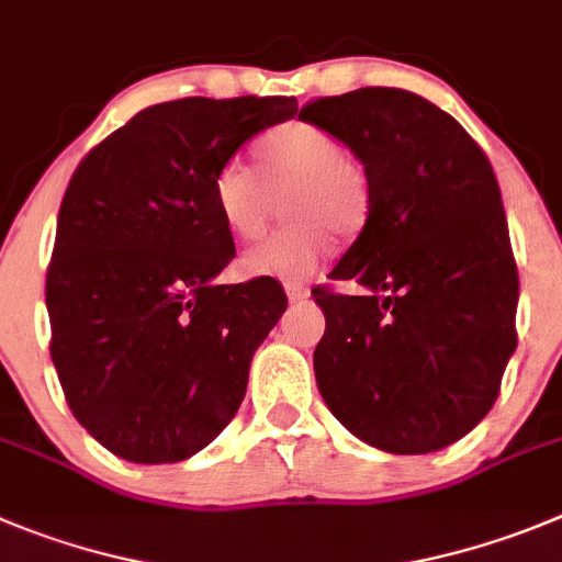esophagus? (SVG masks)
<instances>
[{
  "mask_svg": "<svg viewBox=\"0 0 562 562\" xmlns=\"http://www.w3.org/2000/svg\"><path fill=\"white\" fill-rule=\"evenodd\" d=\"M284 290L290 301H303V297H308V286L301 284V281H286Z\"/></svg>",
  "mask_w": 562,
  "mask_h": 562,
  "instance_id": "obj_1",
  "label": "esophagus"
}]
</instances>
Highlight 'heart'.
I'll list each match as a JSON object with an SVG mask.
<instances>
[{"instance_id":"1","label":"heart","mask_w":562,"mask_h":562,"mask_svg":"<svg viewBox=\"0 0 562 562\" xmlns=\"http://www.w3.org/2000/svg\"><path fill=\"white\" fill-rule=\"evenodd\" d=\"M211 194L225 228L239 239L265 234L276 198L286 194L281 209L290 225L241 254L239 272L247 278L297 281L326 254L331 231L357 234L370 211L359 164L337 136L308 122H290L267 138L261 175L245 161L220 167Z\"/></svg>"}]
</instances>
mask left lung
<instances>
[{
  "label": "left lung",
  "mask_w": 562,
  "mask_h": 562,
  "mask_svg": "<svg viewBox=\"0 0 562 562\" xmlns=\"http://www.w3.org/2000/svg\"><path fill=\"white\" fill-rule=\"evenodd\" d=\"M301 120L362 161L370 211L315 290L323 401L345 429L390 454H429L491 412L516 351L518 270L485 153L435 102L359 89L308 102Z\"/></svg>",
  "instance_id": "obj_1"
}]
</instances>
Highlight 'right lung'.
<instances>
[{
  "label": "right lung",
  "instance_id": "1",
  "mask_svg": "<svg viewBox=\"0 0 562 562\" xmlns=\"http://www.w3.org/2000/svg\"><path fill=\"white\" fill-rule=\"evenodd\" d=\"M295 111V97L158 102L71 175L46 272L53 362L75 418L122 460H189L245 398L286 295L272 278L214 281L236 250L211 183Z\"/></svg>",
  "mask_w": 562,
  "mask_h": 562
}]
</instances>
